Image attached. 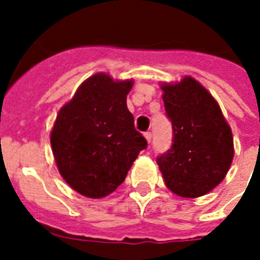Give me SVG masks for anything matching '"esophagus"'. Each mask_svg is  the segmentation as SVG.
<instances>
[{"label":"esophagus","instance_id":"esophagus-1","mask_svg":"<svg viewBox=\"0 0 260 260\" xmlns=\"http://www.w3.org/2000/svg\"><path fill=\"white\" fill-rule=\"evenodd\" d=\"M144 136H146V139H147V142L150 143V142H151V139H152V134H151L150 131H147L146 134H144Z\"/></svg>","mask_w":260,"mask_h":260}]
</instances>
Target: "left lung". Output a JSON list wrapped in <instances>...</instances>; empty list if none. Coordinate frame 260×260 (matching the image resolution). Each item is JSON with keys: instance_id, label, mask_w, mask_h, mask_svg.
Masks as SVG:
<instances>
[{"instance_id": "1", "label": "left lung", "mask_w": 260, "mask_h": 260, "mask_svg": "<svg viewBox=\"0 0 260 260\" xmlns=\"http://www.w3.org/2000/svg\"><path fill=\"white\" fill-rule=\"evenodd\" d=\"M173 143L156 163L166 186L181 197L209 193L224 179L234 158V139L221 109L208 90L186 77L163 85Z\"/></svg>"}]
</instances>
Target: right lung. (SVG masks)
I'll return each instance as SVG.
<instances>
[{
    "label": "right lung",
    "instance_id": "add662e5",
    "mask_svg": "<svg viewBox=\"0 0 260 260\" xmlns=\"http://www.w3.org/2000/svg\"><path fill=\"white\" fill-rule=\"evenodd\" d=\"M132 85L93 75L56 117L51 132L55 162L64 181L82 196L101 198L114 191L147 148L126 108Z\"/></svg>",
    "mask_w": 260,
    "mask_h": 260
}]
</instances>
